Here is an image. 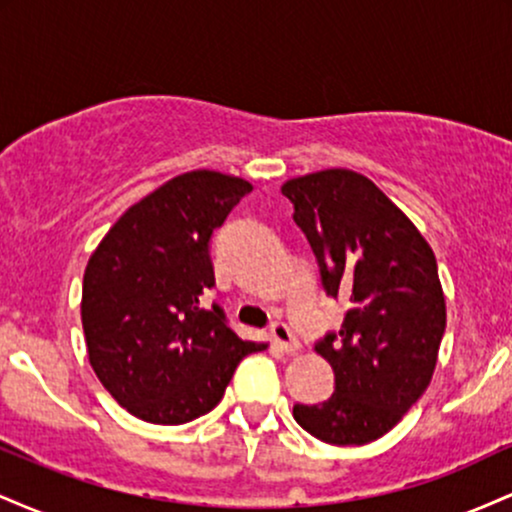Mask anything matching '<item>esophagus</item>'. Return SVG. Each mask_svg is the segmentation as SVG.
Masks as SVG:
<instances>
[{
	"label": "esophagus",
	"mask_w": 512,
	"mask_h": 512,
	"mask_svg": "<svg viewBox=\"0 0 512 512\" xmlns=\"http://www.w3.org/2000/svg\"><path fill=\"white\" fill-rule=\"evenodd\" d=\"M269 334H272V342L279 351H284V354H293V351H298V339L296 334L291 332V327L286 325V322L276 320L272 322V327H269Z\"/></svg>",
	"instance_id": "1"
}]
</instances>
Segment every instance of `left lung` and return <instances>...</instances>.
<instances>
[{
  "label": "left lung",
  "instance_id": "1",
  "mask_svg": "<svg viewBox=\"0 0 512 512\" xmlns=\"http://www.w3.org/2000/svg\"><path fill=\"white\" fill-rule=\"evenodd\" d=\"M327 296L349 298L339 332L315 351L334 392L296 404L293 419L332 445H366L395 428L426 392L445 332V296L431 245L366 175L330 168L284 182Z\"/></svg>",
  "mask_w": 512,
  "mask_h": 512
}]
</instances>
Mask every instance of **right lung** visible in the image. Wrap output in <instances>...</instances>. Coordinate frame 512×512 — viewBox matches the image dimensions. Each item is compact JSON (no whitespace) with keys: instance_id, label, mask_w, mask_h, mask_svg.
<instances>
[{"instance_id":"obj_1","label":"right lung","mask_w":512,"mask_h":512,"mask_svg":"<svg viewBox=\"0 0 512 512\" xmlns=\"http://www.w3.org/2000/svg\"><path fill=\"white\" fill-rule=\"evenodd\" d=\"M250 190L216 170L182 173L129 207L86 264L88 361L137 419H199L221 402L238 363L267 346L243 342L221 305H202L216 284L211 236Z\"/></svg>"}]
</instances>
